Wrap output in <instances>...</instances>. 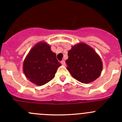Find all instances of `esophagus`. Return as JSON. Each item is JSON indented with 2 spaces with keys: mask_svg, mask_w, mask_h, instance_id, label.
<instances>
[{
  "mask_svg": "<svg viewBox=\"0 0 122 122\" xmlns=\"http://www.w3.org/2000/svg\"><path fill=\"white\" fill-rule=\"evenodd\" d=\"M61 63H62V65H65V61L64 60H62V61H61Z\"/></svg>",
  "mask_w": 122,
  "mask_h": 122,
  "instance_id": "34e87169",
  "label": "esophagus"
}]
</instances>
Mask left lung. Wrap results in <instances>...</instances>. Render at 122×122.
<instances>
[{
    "mask_svg": "<svg viewBox=\"0 0 122 122\" xmlns=\"http://www.w3.org/2000/svg\"><path fill=\"white\" fill-rule=\"evenodd\" d=\"M66 60L67 69L72 76L82 83L93 81L100 76L102 62L99 56L84 43L72 47Z\"/></svg>",
    "mask_w": 122,
    "mask_h": 122,
    "instance_id": "1",
    "label": "left lung"
}]
</instances>
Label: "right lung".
Masks as SVG:
<instances>
[{"mask_svg": "<svg viewBox=\"0 0 122 122\" xmlns=\"http://www.w3.org/2000/svg\"><path fill=\"white\" fill-rule=\"evenodd\" d=\"M61 66L47 43L40 42L30 50L23 62V72L30 81L42 86L54 77Z\"/></svg>", "mask_w": 122, "mask_h": 122, "instance_id": "right-lung-1", "label": "right lung"}]
</instances>
